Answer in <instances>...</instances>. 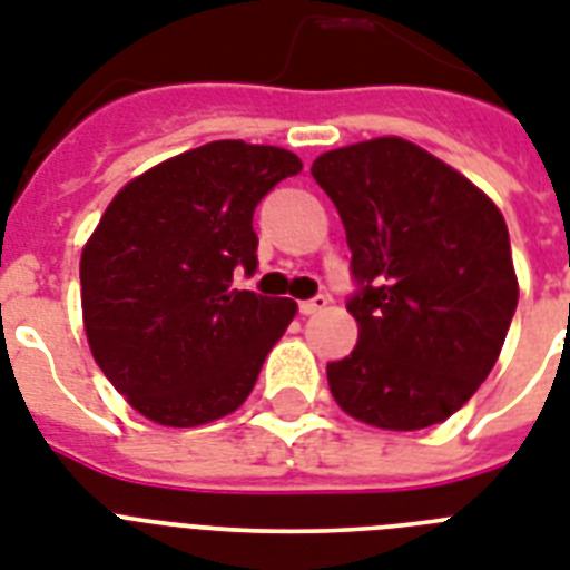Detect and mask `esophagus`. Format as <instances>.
I'll return each instance as SVG.
<instances>
[{
  "label": "esophagus",
  "mask_w": 570,
  "mask_h": 570,
  "mask_svg": "<svg viewBox=\"0 0 570 570\" xmlns=\"http://www.w3.org/2000/svg\"><path fill=\"white\" fill-rule=\"evenodd\" d=\"M328 295H316V298H307V302H302L298 304V311L304 313V316H313V313H320V311H325V307H328Z\"/></svg>",
  "instance_id": "esophagus-1"
}]
</instances>
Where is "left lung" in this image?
<instances>
[{
    "instance_id": "obj_1",
    "label": "left lung",
    "mask_w": 570,
    "mask_h": 570,
    "mask_svg": "<svg viewBox=\"0 0 570 570\" xmlns=\"http://www.w3.org/2000/svg\"><path fill=\"white\" fill-rule=\"evenodd\" d=\"M334 200L361 293L352 355L328 364L348 416L416 432L452 416L494 370L518 307L503 213L452 165L399 136L313 163Z\"/></svg>"
}]
</instances>
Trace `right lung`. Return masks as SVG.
Segmentation results:
<instances>
[{"mask_svg":"<svg viewBox=\"0 0 570 570\" xmlns=\"http://www.w3.org/2000/svg\"><path fill=\"white\" fill-rule=\"evenodd\" d=\"M302 159L209 141L111 197L79 259L82 322L106 379L138 414L191 429L233 414L295 316V302L233 289L257 268L254 206Z\"/></svg>","mask_w":570,"mask_h":570,"instance_id":"obj_1","label":"right lung"}]
</instances>
